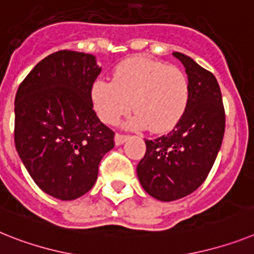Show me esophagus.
Instances as JSON below:
<instances>
[{
  "mask_svg": "<svg viewBox=\"0 0 254 254\" xmlns=\"http://www.w3.org/2000/svg\"><path fill=\"white\" fill-rule=\"evenodd\" d=\"M127 138H129V135H124V134L117 133L116 135H115V143H116V146H120V144H123Z\"/></svg>",
  "mask_w": 254,
  "mask_h": 254,
  "instance_id": "obj_1",
  "label": "esophagus"
}]
</instances>
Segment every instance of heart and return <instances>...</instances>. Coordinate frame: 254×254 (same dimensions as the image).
I'll return each instance as SVG.
<instances>
[{
  "instance_id": "b5f03b06",
  "label": "heart",
  "mask_w": 254,
  "mask_h": 254,
  "mask_svg": "<svg viewBox=\"0 0 254 254\" xmlns=\"http://www.w3.org/2000/svg\"><path fill=\"white\" fill-rule=\"evenodd\" d=\"M190 99L187 74L178 67L134 57L115 68L112 81L99 78L91 101L104 123L116 124L131 110L130 124L153 133L169 130L182 119Z\"/></svg>"
}]
</instances>
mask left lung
<instances>
[{"instance_id": "obj_1", "label": "left lung", "mask_w": 254, "mask_h": 254, "mask_svg": "<svg viewBox=\"0 0 254 254\" xmlns=\"http://www.w3.org/2000/svg\"><path fill=\"white\" fill-rule=\"evenodd\" d=\"M173 55L186 68L189 104L170 133L146 139V153L137 167L144 191L160 201L178 200L201 186L225 134V108L214 74L182 53Z\"/></svg>"}]
</instances>
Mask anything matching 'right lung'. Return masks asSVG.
Segmentation results:
<instances>
[{"instance_id": "right-lung-1", "label": "right lung", "mask_w": 254, "mask_h": 254, "mask_svg": "<svg viewBox=\"0 0 254 254\" xmlns=\"http://www.w3.org/2000/svg\"><path fill=\"white\" fill-rule=\"evenodd\" d=\"M94 55L53 53L27 74L15 95L14 140L29 176L48 195L74 200L94 186L115 133L93 110L101 73Z\"/></svg>"}]
</instances>
